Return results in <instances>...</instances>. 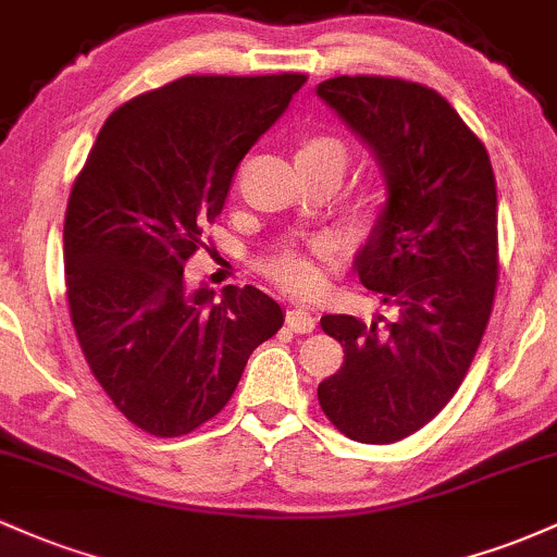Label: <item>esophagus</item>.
Returning <instances> with one entry per match:
<instances>
[{"label":"esophagus","instance_id":"obj_1","mask_svg":"<svg viewBox=\"0 0 557 557\" xmlns=\"http://www.w3.org/2000/svg\"><path fill=\"white\" fill-rule=\"evenodd\" d=\"M285 322H288L290 330H296V333H311L317 325V317L311 314L309 309H301V307H293L288 314H285Z\"/></svg>","mask_w":557,"mask_h":557}]
</instances>
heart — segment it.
Returning a JSON list of instances; mask_svg holds the SVG:
<instances>
[{"label": "heart", "mask_w": 557, "mask_h": 557, "mask_svg": "<svg viewBox=\"0 0 557 557\" xmlns=\"http://www.w3.org/2000/svg\"><path fill=\"white\" fill-rule=\"evenodd\" d=\"M304 158H333V161L344 163L346 150L338 139L333 137H307L298 148L296 161ZM267 274L277 285H283L285 290L296 293V296H311V293L320 290L322 274L317 261L309 253H298V250H285L280 253L272 264L267 267Z\"/></svg>", "instance_id": "b5f03b06"}]
</instances>
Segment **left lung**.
<instances>
[{
  "label": "left lung",
  "instance_id": "1",
  "mask_svg": "<svg viewBox=\"0 0 557 557\" xmlns=\"http://www.w3.org/2000/svg\"><path fill=\"white\" fill-rule=\"evenodd\" d=\"M375 152L386 203L354 259L396 309L370 325L325 314L344 364L317 386L330 423L362 444H394L431 423L460 388L497 288V185L488 152L438 91L405 78L335 76L317 87Z\"/></svg>",
  "mask_w": 557,
  "mask_h": 557
}]
</instances>
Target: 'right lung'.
<instances>
[{
	"label": "right lung",
	"mask_w": 557,
	"mask_h": 557,
	"mask_svg": "<svg viewBox=\"0 0 557 557\" xmlns=\"http://www.w3.org/2000/svg\"><path fill=\"white\" fill-rule=\"evenodd\" d=\"M304 73L185 76L106 121L65 211L71 322L91 375L129 423L185 436L222 412L256 346L283 327L274 298L187 290L185 264L230 182Z\"/></svg>",
	"instance_id": "add662e5"
}]
</instances>
